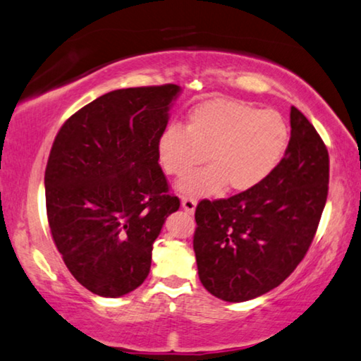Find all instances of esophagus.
<instances>
[{"label": "esophagus", "instance_id": "obj_1", "mask_svg": "<svg viewBox=\"0 0 361 361\" xmlns=\"http://www.w3.org/2000/svg\"><path fill=\"white\" fill-rule=\"evenodd\" d=\"M182 208H184L187 213L192 214L197 208V200L192 198V197H184V198H182Z\"/></svg>", "mask_w": 361, "mask_h": 361}]
</instances>
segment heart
Masks as SVG:
<instances>
[{
	"mask_svg": "<svg viewBox=\"0 0 361 361\" xmlns=\"http://www.w3.org/2000/svg\"><path fill=\"white\" fill-rule=\"evenodd\" d=\"M289 126L274 109H257L235 99H207L187 114L184 127L171 124L157 142L158 163L166 174L184 176L182 195L212 197L258 187L277 168L289 145Z\"/></svg>",
	"mask_w": 361,
	"mask_h": 361,
	"instance_id": "1",
	"label": "heart"
}]
</instances>
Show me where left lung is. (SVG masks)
Masks as SVG:
<instances>
[{"instance_id":"1","label":"left lung","mask_w":361,"mask_h":361,"mask_svg":"<svg viewBox=\"0 0 361 361\" xmlns=\"http://www.w3.org/2000/svg\"><path fill=\"white\" fill-rule=\"evenodd\" d=\"M328 184L324 142L292 106L289 145L268 179L198 203L193 250L204 289L224 302H247L286 281L312 245Z\"/></svg>"}]
</instances>
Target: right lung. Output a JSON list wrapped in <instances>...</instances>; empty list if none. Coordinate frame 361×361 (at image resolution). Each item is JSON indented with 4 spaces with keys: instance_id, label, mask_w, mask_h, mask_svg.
Listing matches in <instances>:
<instances>
[{
    "instance_id": "1",
    "label": "right lung",
    "mask_w": 361,
    "mask_h": 361,
    "mask_svg": "<svg viewBox=\"0 0 361 361\" xmlns=\"http://www.w3.org/2000/svg\"><path fill=\"white\" fill-rule=\"evenodd\" d=\"M180 87L121 88L61 127L45 171L53 240L71 274L99 297L135 290L153 242L179 209L157 157Z\"/></svg>"
}]
</instances>
